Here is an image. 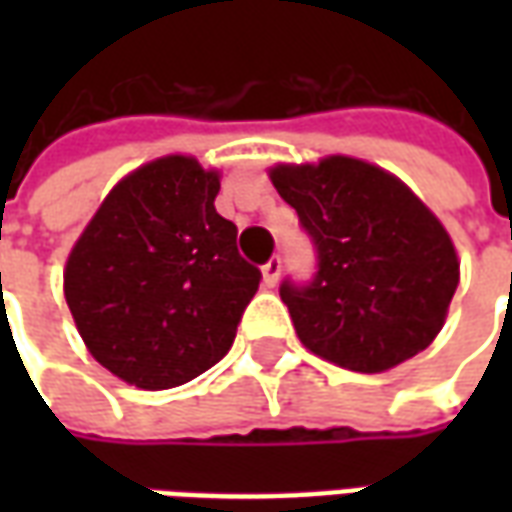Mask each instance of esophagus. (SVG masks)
<instances>
[{
  "label": "esophagus",
  "mask_w": 512,
  "mask_h": 512,
  "mask_svg": "<svg viewBox=\"0 0 512 512\" xmlns=\"http://www.w3.org/2000/svg\"><path fill=\"white\" fill-rule=\"evenodd\" d=\"M279 271H282V257L274 255L271 260H268L266 266H263V282H266L268 288H274V285H277Z\"/></svg>",
  "instance_id": "esophagus-1"
}]
</instances>
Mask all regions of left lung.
<instances>
[{"label": "left lung", "mask_w": 512, "mask_h": 512, "mask_svg": "<svg viewBox=\"0 0 512 512\" xmlns=\"http://www.w3.org/2000/svg\"><path fill=\"white\" fill-rule=\"evenodd\" d=\"M315 246L310 282L282 279L299 340L354 373H384L425 351L458 288L439 219L384 169L359 158L271 169Z\"/></svg>", "instance_id": "1"}]
</instances>
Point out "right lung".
Returning <instances> with one entry per match:
<instances>
[{"label":"right lung","instance_id":"obj_1","mask_svg":"<svg viewBox=\"0 0 512 512\" xmlns=\"http://www.w3.org/2000/svg\"><path fill=\"white\" fill-rule=\"evenodd\" d=\"M219 175L186 156L109 191L65 266V299L95 362L139 389H172L222 359L260 268L213 208Z\"/></svg>","mask_w":512,"mask_h":512}]
</instances>
